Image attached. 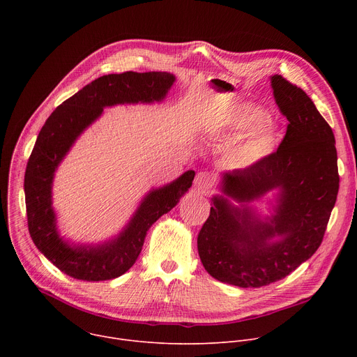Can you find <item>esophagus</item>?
Masks as SVG:
<instances>
[{
	"mask_svg": "<svg viewBox=\"0 0 357 357\" xmlns=\"http://www.w3.org/2000/svg\"><path fill=\"white\" fill-rule=\"evenodd\" d=\"M193 186H195L197 190L206 192V190L212 186V176H211L208 172H199V174L195 176Z\"/></svg>",
	"mask_w": 357,
	"mask_h": 357,
	"instance_id": "1",
	"label": "esophagus"
}]
</instances>
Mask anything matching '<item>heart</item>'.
Masks as SVG:
<instances>
[{
  "instance_id": "b5f03b06",
  "label": "heart",
  "mask_w": 357,
  "mask_h": 357,
  "mask_svg": "<svg viewBox=\"0 0 357 357\" xmlns=\"http://www.w3.org/2000/svg\"><path fill=\"white\" fill-rule=\"evenodd\" d=\"M226 130L234 134L244 132L233 151V162L248 168L271 157L281 138V130L267 112L256 105L237 106L229 117Z\"/></svg>"
}]
</instances>
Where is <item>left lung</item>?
<instances>
[{
    "instance_id": "8db88e82",
    "label": "left lung",
    "mask_w": 357,
    "mask_h": 357,
    "mask_svg": "<svg viewBox=\"0 0 357 357\" xmlns=\"http://www.w3.org/2000/svg\"><path fill=\"white\" fill-rule=\"evenodd\" d=\"M288 120L277 152L245 169L220 174L208 220L197 236L205 270L240 288L275 282L314 256L335 206L339 175L335 135L302 89L270 77ZM269 213L253 203L264 195Z\"/></svg>"
}]
</instances>
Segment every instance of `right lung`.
Segmentation results:
<instances>
[{
  "mask_svg": "<svg viewBox=\"0 0 357 357\" xmlns=\"http://www.w3.org/2000/svg\"><path fill=\"white\" fill-rule=\"evenodd\" d=\"M175 80L169 72L101 76L68 98L40 128L24 181L28 227L36 248L66 275L82 281H106L127 273L139 256L146 231L174 209L192 186L195 171L189 169L169 183L151 188L126 226L98 243L63 237L54 208L52 189L59 165L105 109L162 103Z\"/></svg>",
  "mask_w": 357,
  "mask_h": 357,
  "instance_id": "1",
  "label": "right lung"
}]
</instances>
